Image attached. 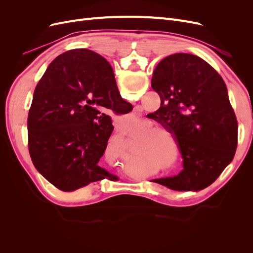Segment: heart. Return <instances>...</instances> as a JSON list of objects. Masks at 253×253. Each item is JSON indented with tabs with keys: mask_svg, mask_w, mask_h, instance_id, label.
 Here are the masks:
<instances>
[{
	"mask_svg": "<svg viewBox=\"0 0 253 253\" xmlns=\"http://www.w3.org/2000/svg\"><path fill=\"white\" fill-rule=\"evenodd\" d=\"M156 132H162V133H166L170 136V138L173 140L171 134L167 131L166 128L162 127V126H152L150 127L148 131H147V134H152V133H156ZM141 149H147V150H153L157 152L158 154L160 156H166L167 157V154H169L170 152V145L169 143L167 142V140L164 138V137L162 135L159 134H152L150 136L147 137V139H145V141L143 142V147Z\"/></svg>",
	"mask_w": 253,
	"mask_h": 253,
	"instance_id": "b5f03b06",
	"label": "heart"
}]
</instances>
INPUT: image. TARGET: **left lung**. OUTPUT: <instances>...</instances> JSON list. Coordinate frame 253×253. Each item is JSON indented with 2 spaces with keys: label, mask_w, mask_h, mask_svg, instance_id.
<instances>
[{
  "label": "left lung",
  "mask_w": 253,
  "mask_h": 253,
  "mask_svg": "<svg viewBox=\"0 0 253 253\" xmlns=\"http://www.w3.org/2000/svg\"><path fill=\"white\" fill-rule=\"evenodd\" d=\"M160 108L148 117L173 135L183 159L174 177L154 179L176 191H198L216 180L232 162L239 126L223 78L202 58L174 53L153 73Z\"/></svg>",
  "instance_id": "1"
}]
</instances>
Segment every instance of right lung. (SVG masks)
Wrapping results in <instances>:
<instances>
[{
    "mask_svg": "<svg viewBox=\"0 0 253 253\" xmlns=\"http://www.w3.org/2000/svg\"><path fill=\"white\" fill-rule=\"evenodd\" d=\"M104 109L118 115L133 108L103 57L73 49L48 65L28 113V149L38 172L56 188L70 192L110 176L98 165L114 129Z\"/></svg>",
    "mask_w": 253,
    "mask_h": 253,
    "instance_id": "1",
    "label": "right lung"
}]
</instances>
